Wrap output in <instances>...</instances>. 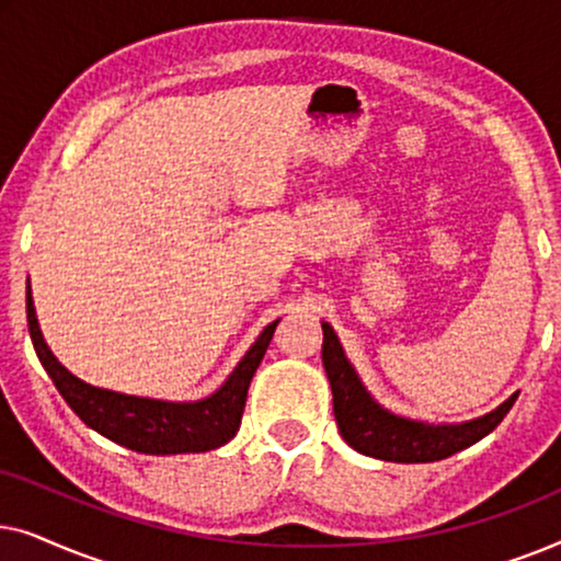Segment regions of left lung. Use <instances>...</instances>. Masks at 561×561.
Listing matches in <instances>:
<instances>
[{"label": "left lung", "mask_w": 561, "mask_h": 561, "mask_svg": "<svg viewBox=\"0 0 561 561\" xmlns=\"http://www.w3.org/2000/svg\"><path fill=\"white\" fill-rule=\"evenodd\" d=\"M321 329H324L321 359L332 386L336 426L342 439L365 457L403 465L447 459L493 432L518 398V393H513L495 411L462 424H428V421L401 416L380 405L363 386L334 329L327 321H321Z\"/></svg>", "instance_id": "left-lung-1"}]
</instances>
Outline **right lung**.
<instances>
[{
    "mask_svg": "<svg viewBox=\"0 0 561 561\" xmlns=\"http://www.w3.org/2000/svg\"><path fill=\"white\" fill-rule=\"evenodd\" d=\"M278 321L280 319H275L260 332L255 344L244 352V357L229 373V378L211 396L198 398V401H160V398L127 396L83 382L58 363V357L45 342L41 324H37L27 278L30 340H33L45 373L56 382L58 393L89 428H94L119 447L140 451V455L165 457L209 451L232 439L240 428L250 380L260 367V359L265 357Z\"/></svg>",
    "mask_w": 561,
    "mask_h": 561,
    "instance_id": "1",
    "label": "right lung"
}]
</instances>
